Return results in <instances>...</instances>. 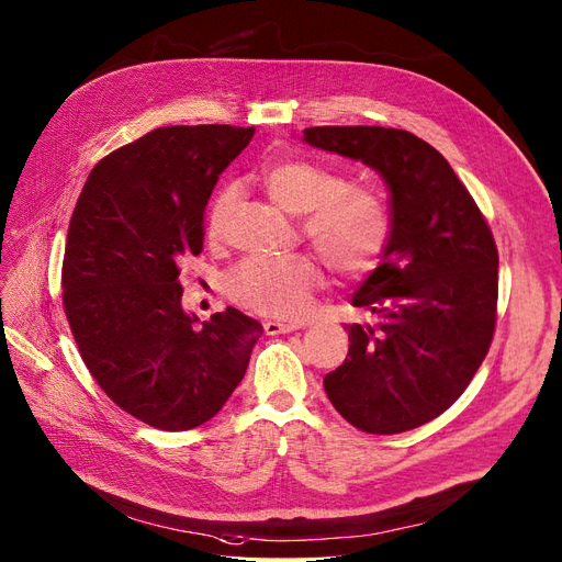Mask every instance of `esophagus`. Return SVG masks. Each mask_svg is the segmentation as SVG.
Segmentation results:
<instances>
[{
	"instance_id": "1",
	"label": "esophagus",
	"mask_w": 562,
	"mask_h": 562,
	"mask_svg": "<svg viewBox=\"0 0 562 562\" xmlns=\"http://www.w3.org/2000/svg\"><path fill=\"white\" fill-rule=\"evenodd\" d=\"M299 328H303V324L271 322V319H266V322H263V330H266V335H282V333H291V330H299Z\"/></svg>"
}]
</instances>
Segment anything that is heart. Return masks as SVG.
Wrapping results in <instances>:
<instances>
[{"instance_id": "obj_1", "label": "heart", "mask_w": 562, "mask_h": 562, "mask_svg": "<svg viewBox=\"0 0 562 562\" xmlns=\"http://www.w3.org/2000/svg\"><path fill=\"white\" fill-rule=\"evenodd\" d=\"M266 192L289 213L303 215V234L341 276L372 271L390 238V215L379 194L345 183L335 169L310 158H284L263 175ZM236 202V186H223L206 211V234L221 238ZM322 263L307 252L250 257L227 278V294L240 307L268 316H299L322 284Z\"/></svg>"}]
</instances>
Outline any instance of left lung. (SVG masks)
Instances as JSON below:
<instances>
[{
	"instance_id": "left-lung-1",
	"label": "left lung",
	"mask_w": 562,
	"mask_h": 562,
	"mask_svg": "<svg viewBox=\"0 0 562 562\" xmlns=\"http://www.w3.org/2000/svg\"><path fill=\"white\" fill-rule=\"evenodd\" d=\"M303 142L381 175L390 238L353 305L349 353L324 376L330 404L368 434L416 429L450 408L475 376L496 328L498 250L450 162L408 131L314 126Z\"/></svg>"
}]
</instances>
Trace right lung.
Here are the masks:
<instances>
[{
  "instance_id": "right-lung-1",
  "label": "right lung",
  "mask_w": 562,
  "mask_h": 562,
  "mask_svg": "<svg viewBox=\"0 0 562 562\" xmlns=\"http://www.w3.org/2000/svg\"><path fill=\"white\" fill-rule=\"evenodd\" d=\"M255 128L165 126L91 169L72 211L64 310L87 370L133 418L165 431L211 420L246 376L263 328L227 307L198 326L181 263L204 246V211Z\"/></svg>"
}]
</instances>
